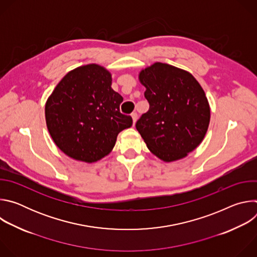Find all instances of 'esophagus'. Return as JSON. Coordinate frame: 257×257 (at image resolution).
<instances>
[{"label": "esophagus", "instance_id": "34e87169", "mask_svg": "<svg viewBox=\"0 0 257 257\" xmlns=\"http://www.w3.org/2000/svg\"><path fill=\"white\" fill-rule=\"evenodd\" d=\"M131 117H132V120H133V125L136 123L137 121V118H138V115L136 113H132L131 114Z\"/></svg>", "mask_w": 257, "mask_h": 257}]
</instances>
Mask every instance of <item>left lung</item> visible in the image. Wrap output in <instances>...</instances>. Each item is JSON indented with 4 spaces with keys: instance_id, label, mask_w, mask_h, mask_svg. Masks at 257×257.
Here are the masks:
<instances>
[{
    "instance_id": "obj_1",
    "label": "left lung",
    "mask_w": 257,
    "mask_h": 257,
    "mask_svg": "<svg viewBox=\"0 0 257 257\" xmlns=\"http://www.w3.org/2000/svg\"><path fill=\"white\" fill-rule=\"evenodd\" d=\"M150 109L136 122L151 153L170 163L187 157L203 140L210 120L204 90L191 73L157 62L141 70Z\"/></svg>"
}]
</instances>
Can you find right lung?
<instances>
[{
    "label": "right lung",
    "mask_w": 257,
    "mask_h": 257,
    "mask_svg": "<svg viewBox=\"0 0 257 257\" xmlns=\"http://www.w3.org/2000/svg\"><path fill=\"white\" fill-rule=\"evenodd\" d=\"M123 97L112 88V75L97 64L68 72L46 102L48 130L73 160L94 163L114 149L118 134L132 126L121 114Z\"/></svg>",
    "instance_id": "1"
}]
</instances>
